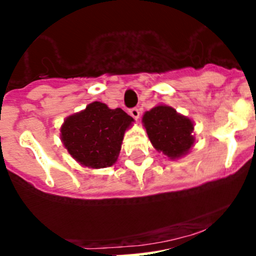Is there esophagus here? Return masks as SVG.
I'll return each mask as SVG.
<instances>
[{
	"mask_svg": "<svg viewBox=\"0 0 256 256\" xmlns=\"http://www.w3.org/2000/svg\"><path fill=\"white\" fill-rule=\"evenodd\" d=\"M128 112H130V115L132 116V118H135V120H138V118H140V110H138V108H131V110L128 111Z\"/></svg>",
	"mask_w": 256,
	"mask_h": 256,
	"instance_id": "34e87169",
	"label": "esophagus"
}]
</instances>
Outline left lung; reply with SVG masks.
Masks as SVG:
<instances>
[{
	"instance_id": "8db88e82",
	"label": "left lung",
	"mask_w": 256,
	"mask_h": 256,
	"mask_svg": "<svg viewBox=\"0 0 256 256\" xmlns=\"http://www.w3.org/2000/svg\"><path fill=\"white\" fill-rule=\"evenodd\" d=\"M150 142L170 160H178L190 152L195 144L194 121L168 105H156L142 116Z\"/></svg>"
}]
</instances>
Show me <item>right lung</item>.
Here are the masks:
<instances>
[{"mask_svg": "<svg viewBox=\"0 0 256 256\" xmlns=\"http://www.w3.org/2000/svg\"><path fill=\"white\" fill-rule=\"evenodd\" d=\"M132 124L134 118L121 108L94 101L65 118L60 138L71 158L84 168H110L118 161L124 135Z\"/></svg>", "mask_w": 256, "mask_h": 256, "instance_id": "obj_1", "label": "right lung"}]
</instances>
